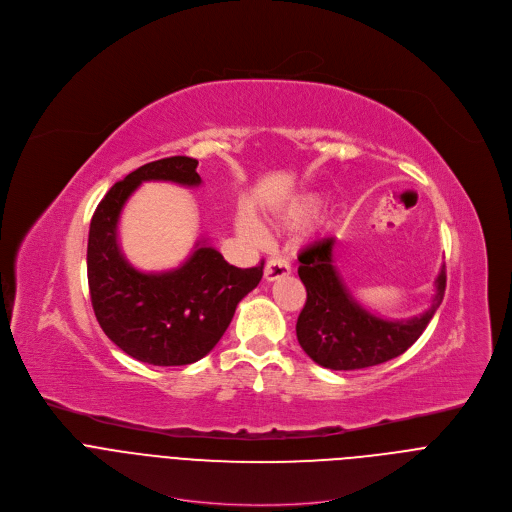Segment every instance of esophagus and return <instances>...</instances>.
Returning <instances> with one entry per match:
<instances>
[{"label": "esophagus", "mask_w": 512, "mask_h": 512, "mask_svg": "<svg viewBox=\"0 0 512 512\" xmlns=\"http://www.w3.org/2000/svg\"><path fill=\"white\" fill-rule=\"evenodd\" d=\"M291 273V267H289V263H287V259H283V257H273V259H269L267 261V265H265V271H263V277H265V281H277V279H281V277H287Z\"/></svg>", "instance_id": "1"}]
</instances>
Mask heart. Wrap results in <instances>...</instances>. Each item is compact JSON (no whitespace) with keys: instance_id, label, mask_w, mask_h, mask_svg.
I'll use <instances>...</instances> for the list:
<instances>
[{"instance_id":"obj_1","label":"heart","mask_w":512,"mask_h":512,"mask_svg":"<svg viewBox=\"0 0 512 512\" xmlns=\"http://www.w3.org/2000/svg\"><path fill=\"white\" fill-rule=\"evenodd\" d=\"M320 208H322V200H320L318 196H314V194L302 196V198L291 202V204L281 212V223L287 225V227H300V225L308 223L310 218H314V216L320 212ZM235 227H237V233H239L243 239L251 241V243H257L259 237H261L257 225L251 221L249 216L239 214V216L235 218Z\"/></svg>"}]
</instances>
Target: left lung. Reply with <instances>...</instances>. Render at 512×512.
<instances>
[{"instance_id":"8db88e82","label":"left lung","mask_w":512,"mask_h":512,"mask_svg":"<svg viewBox=\"0 0 512 512\" xmlns=\"http://www.w3.org/2000/svg\"><path fill=\"white\" fill-rule=\"evenodd\" d=\"M336 239H322L300 253L298 275L308 300L296 334L304 352L324 369L356 371L403 354L427 328L446 291V265L437 273L431 306L407 320H389L364 308L344 283L334 259Z\"/></svg>"}]
</instances>
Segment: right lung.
Instances as JSON below:
<instances>
[{"label":"right lung","instance_id":"1","mask_svg":"<svg viewBox=\"0 0 512 512\" xmlns=\"http://www.w3.org/2000/svg\"><path fill=\"white\" fill-rule=\"evenodd\" d=\"M198 162L186 156L150 162L117 182L99 202L87 247L95 316L113 344L154 367H182L206 356L229 328L239 302L257 287L263 263L229 265L208 239H198L174 269L141 271L121 251L119 221L143 182L198 188Z\"/></svg>","mask_w":512,"mask_h":512}]
</instances>
